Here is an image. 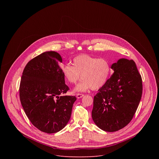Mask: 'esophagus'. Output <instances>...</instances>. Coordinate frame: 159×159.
I'll list each match as a JSON object with an SVG mask.
<instances>
[{"instance_id":"obj_1","label":"esophagus","mask_w":159,"mask_h":159,"mask_svg":"<svg viewBox=\"0 0 159 159\" xmlns=\"http://www.w3.org/2000/svg\"><path fill=\"white\" fill-rule=\"evenodd\" d=\"M84 96V95L83 94H80V93H77V94H76V97H77V99L81 98H82Z\"/></svg>"}]
</instances>
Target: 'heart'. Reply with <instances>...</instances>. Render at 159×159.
<instances>
[{"label":"heart","mask_w":159,"mask_h":159,"mask_svg":"<svg viewBox=\"0 0 159 159\" xmlns=\"http://www.w3.org/2000/svg\"><path fill=\"white\" fill-rule=\"evenodd\" d=\"M62 73L70 84H75L80 79L75 90L85 91L91 88L98 90L107 82L111 74V65L104 58L81 55L73 59V65L67 64L61 68Z\"/></svg>","instance_id":"heart-1"}]
</instances>
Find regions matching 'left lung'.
Segmentation results:
<instances>
[{
	"label": "left lung",
	"instance_id": "1",
	"mask_svg": "<svg viewBox=\"0 0 159 159\" xmlns=\"http://www.w3.org/2000/svg\"><path fill=\"white\" fill-rule=\"evenodd\" d=\"M114 73L94 98L92 118L101 129L114 132L133 119L142 95V79L133 60L120 59Z\"/></svg>",
	"mask_w": 159,
	"mask_h": 159
}]
</instances>
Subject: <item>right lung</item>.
<instances>
[{"label": "right lung", "instance_id": "right-lung-1", "mask_svg": "<svg viewBox=\"0 0 159 159\" xmlns=\"http://www.w3.org/2000/svg\"><path fill=\"white\" fill-rule=\"evenodd\" d=\"M61 56L46 52L31 59L25 67L19 85L22 107L31 123L40 131L54 133L69 122L76 97L65 95Z\"/></svg>", "mask_w": 159, "mask_h": 159}]
</instances>
